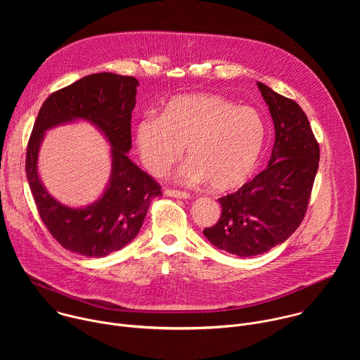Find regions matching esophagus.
<instances>
[{"mask_svg":"<svg viewBox=\"0 0 360 360\" xmlns=\"http://www.w3.org/2000/svg\"><path fill=\"white\" fill-rule=\"evenodd\" d=\"M165 195L167 196H174V198H178V199H188L191 198V195L185 191H178V189H165Z\"/></svg>","mask_w":360,"mask_h":360,"instance_id":"obj_1","label":"esophagus"}]
</instances>
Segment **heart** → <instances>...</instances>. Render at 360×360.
Segmentation results:
<instances>
[{
	"mask_svg": "<svg viewBox=\"0 0 360 360\" xmlns=\"http://www.w3.org/2000/svg\"><path fill=\"white\" fill-rule=\"evenodd\" d=\"M266 127L252 107H238L217 94L174 98L161 117L146 115L135 129V143L145 168L164 175L186 148L189 158L178 178L207 182L215 191L245 184L259 164Z\"/></svg>",
	"mask_w": 360,
	"mask_h": 360,
	"instance_id": "obj_1",
	"label": "heart"
}]
</instances>
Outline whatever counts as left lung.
<instances>
[{
  "label": "left lung",
  "mask_w": 360,
  "mask_h": 360,
  "mask_svg": "<svg viewBox=\"0 0 360 360\" xmlns=\"http://www.w3.org/2000/svg\"><path fill=\"white\" fill-rule=\"evenodd\" d=\"M258 88L275 125L265 171L219 198V221L203 235L218 249L249 258L285 242L300 225L319 167V143L297 102L268 85Z\"/></svg>",
  "instance_id": "left-lung-1"
}]
</instances>
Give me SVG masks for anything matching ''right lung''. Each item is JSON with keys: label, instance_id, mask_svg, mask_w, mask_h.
<instances>
[{"label": "right lung", "instance_id": "right-lung-1", "mask_svg": "<svg viewBox=\"0 0 360 360\" xmlns=\"http://www.w3.org/2000/svg\"><path fill=\"white\" fill-rule=\"evenodd\" d=\"M138 81L112 72L84 77L51 94L35 120L25 157V172L38 214L54 239L86 258H104L128 245L139 232L150 200L161 185L127 155L131 149V117ZM85 119L112 143L113 169L109 188L85 209H70L51 197L39 181L37 150L46 129Z\"/></svg>", "mask_w": 360, "mask_h": 360}]
</instances>
